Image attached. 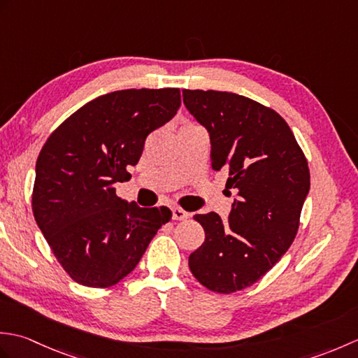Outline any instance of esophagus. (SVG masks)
Returning <instances> with one entry per match:
<instances>
[{
	"instance_id": "1",
	"label": "esophagus",
	"mask_w": 358,
	"mask_h": 358,
	"mask_svg": "<svg viewBox=\"0 0 358 358\" xmlns=\"http://www.w3.org/2000/svg\"><path fill=\"white\" fill-rule=\"evenodd\" d=\"M189 217V214L186 210H183L181 208H178V206H175V208H172V218L173 220H185V218H187Z\"/></svg>"
}]
</instances>
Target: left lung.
<instances>
[{
	"label": "left lung",
	"instance_id": "obj_1",
	"mask_svg": "<svg viewBox=\"0 0 358 358\" xmlns=\"http://www.w3.org/2000/svg\"><path fill=\"white\" fill-rule=\"evenodd\" d=\"M183 103L209 134L212 169L229 172L226 187L235 192L226 222L215 212L194 217L206 238L189 268L210 291H241L292 245L309 192L308 162L286 121L250 98L185 89Z\"/></svg>",
	"mask_w": 358,
	"mask_h": 358
}]
</instances>
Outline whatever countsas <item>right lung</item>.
I'll return each instance as SVG.
<instances>
[{
    "label": "right lung",
    "mask_w": 358,
    "mask_h": 358,
    "mask_svg": "<svg viewBox=\"0 0 358 358\" xmlns=\"http://www.w3.org/2000/svg\"><path fill=\"white\" fill-rule=\"evenodd\" d=\"M180 89H126L95 98L59 124L35 166L32 209L45 241L80 285L109 287L138 264L169 208H140L115 194L146 136L172 120Z\"/></svg>",
    "instance_id": "obj_1"
}]
</instances>
